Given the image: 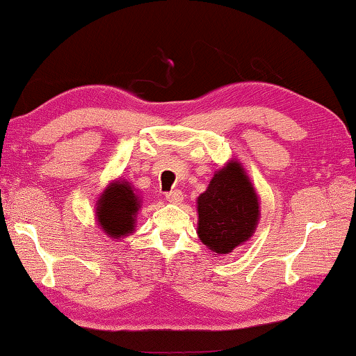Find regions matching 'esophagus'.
Returning a JSON list of instances; mask_svg holds the SVG:
<instances>
[{"label":"esophagus","mask_w":356,"mask_h":356,"mask_svg":"<svg viewBox=\"0 0 356 356\" xmlns=\"http://www.w3.org/2000/svg\"><path fill=\"white\" fill-rule=\"evenodd\" d=\"M165 200L169 201L172 204H178L183 201V192L181 191H172V192H167L165 193Z\"/></svg>","instance_id":"1"}]
</instances>
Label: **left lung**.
Returning <instances> with one entry per match:
<instances>
[{"instance_id": "8db88e82", "label": "left lung", "mask_w": 356, "mask_h": 356, "mask_svg": "<svg viewBox=\"0 0 356 356\" xmlns=\"http://www.w3.org/2000/svg\"><path fill=\"white\" fill-rule=\"evenodd\" d=\"M198 237L211 251L229 254L248 241L259 221V197L238 161L213 175L197 200Z\"/></svg>"}]
</instances>
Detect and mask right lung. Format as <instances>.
I'll list each match as a JSON object with an SVG mask.
<instances>
[{"label": "right lung", "mask_w": 356, "mask_h": 356, "mask_svg": "<svg viewBox=\"0 0 356 356\" xmlns=\"http://www.w3.org/2000/svg\"><path fill=\"white\" fill-rule=\"evenodd\" d=\"M99 226L111 238L125 237L135 231L139 197L129 181H115L104 191L96 203Z\"/></svg>", "instance_id": "obj_1"}]
</instances>
